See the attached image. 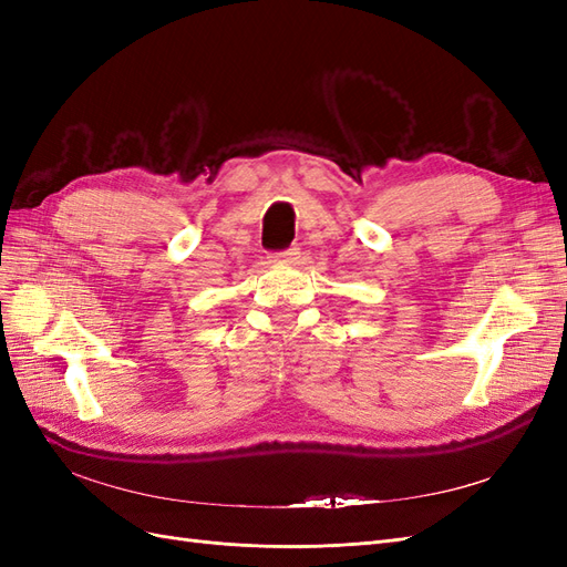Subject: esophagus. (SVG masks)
Instances as JSON below:
<instances>
[{
    "instance_id": "34e87169",
    "label": "esophagus",
    "mask_w": 567,
    "mask_h": 567,
    "mask_svg": "<svg viewBox=\"0 0 567 567\" xmlns=\"http://www.w3.org/2000/svg\"><path fill=\"white\" fill-rule=\"evenodd\" d=\"M300 260V248H288L284 252H274L271 262L277 265H296Z\"/></svg>"
}]
</instances>
